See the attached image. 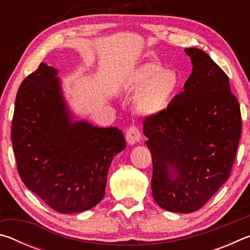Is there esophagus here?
<instances>
[{
	"instance_id": "34e87169",
	"label": "esophagus",
	"mask_w": 250,
	"mask_h": 250,
	"mask_svg": "<svg viewBox=\"0 0 250 250\" xmlns=\"http://www.w3.org/2000/svg\"><path fill=\"white\" fill-rule=\"evenodd\" d=\"M125 140L130 146H133L141 140V132L138 126L131 125L128 130L125 131Z\"/></svg>"
}]
</instances>
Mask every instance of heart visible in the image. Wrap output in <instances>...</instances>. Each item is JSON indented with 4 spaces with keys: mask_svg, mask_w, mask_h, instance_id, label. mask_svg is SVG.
Returning a JSON list of instances; mask_svg holds the SVG:
<instances>
[{
    "mask_svg": "<svg viewBox=\"0 0 250 250\" xmlns=\"http://www.w3.org/2000/svg\"><path fill=\"white\" fill-rule=\"evenodd\" d=\"M181 87L175 70L163 68L159 62H146L131 71L126 89L137 94L135 110L145 117H154L166 111L174 101Z\"/></svg>",
    "mask_w": 250,
    "mask_h": 250,
    "instance_id": "heart-1",
    "label": "heart"
}]
</instances>
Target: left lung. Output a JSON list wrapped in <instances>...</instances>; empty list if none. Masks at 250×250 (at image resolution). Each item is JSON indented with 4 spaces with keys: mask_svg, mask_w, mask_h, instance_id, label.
Masks as SVG:
<instances>
[{
    "mask_svg": "<svg viewBox=\"0 0 250 250\" xmlns=\"http://www.w3.org/2000/svg\"><path fill=\"white\" fill-rule=\"evenodd\" d=\"M192 74L166 111L146 118L152 195L174 213L200 209L229 177L242 133L228 76L204 50L185 48Z\"/></svg>",
    "mask_w": 250,
    "mask_h": 250,
    "instance_id": "obj_1",
    "label": "left lung"
}]
</instances>
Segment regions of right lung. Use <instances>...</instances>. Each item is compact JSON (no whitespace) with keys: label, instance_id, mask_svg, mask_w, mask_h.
I'll return each mask as SVG.
<instances>
[{"label":"right lung","instance_id":"add662e5","mask_svg":"<svg viewBox=\"0 0 250 250\" xmlns=\"http://www.w3.org/2000/svg\"><path fill=\"white\" fill-rule=\"evenodd\" d=\"M57 74L42 62L21 83L12 145L25 186L53 209L73 214L103 200L110 164L125 140L117 126L75 120Z\"/></svg>","mask_w":250,"mask_h":250}]
</instances>
